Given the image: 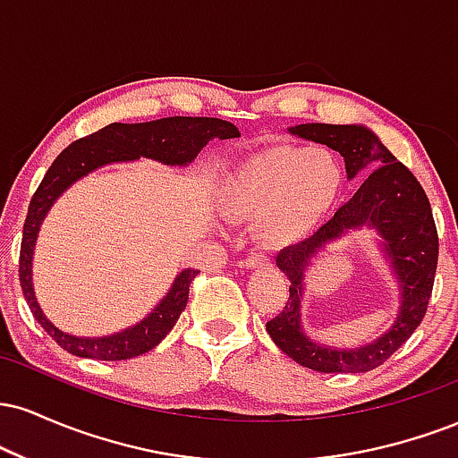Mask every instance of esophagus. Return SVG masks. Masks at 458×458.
I'll list each match as a JSON object with an SVG mask.
<instances>
[{
  "instance_id": "34e87169",
  "label": "esophagus",
  "mask_w": 458,
  "mask_h": 458,
  "mask_svg": "<svg viewBox=\"0 0 458 458\" xmlns=\"http://www.w3.org/2000/svg\"><path fill=\"white\" fill-rule=\"evenodd\" d=\"M269 265V259L267 256H247L243 260V267L247 269H262V267Z\"/></svg>"
}]
</instances>
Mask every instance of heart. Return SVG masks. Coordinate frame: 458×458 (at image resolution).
<instances>
[{"label": "heart", "mask_w": 458, "mask_h": 458, "mask_svg": "<svg viewBox=\"0 0 458 458\" xmlns=\"http://www.w3.org/2000/svg\"><path fill=\"white\" fill-rule=\"evenodd\" d=\"M343 185V161L327 146H269L225 174L219 202L228 217L254 222L260 245L282 250L318 228Z\"/></svg>", "instance_id": "b5f03b06"}]
</instances>
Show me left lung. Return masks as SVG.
Returning a JSON list of instances; mask_svg holds the SVG:
<instances>
[{
  "label": "left lung",
  "mask_w": 458,
  "mask_h": 458,
  "mask_svg": "<svg viewBox=\"0 0 458 458\" xmlns=\"http://www.w3.org/2000/svg\"><path fill=\"white\" fill-rule=\"evenodd\" d=\"M288 131L338 150L344 157L346 178L366 181L310 239L277 254L276 265L286 273L291 295L282 312L267 323V331L284 353L310 370L368 372L396 353L427 314L439 254L433 211L418 178L364 124L306 123ZM361 227L375 229L380 236L377 246L402 299L399 314L393 327L372 344L355 350L320 345L309 338L301 323L305 271L325 246Z\"/></svg>",
  "instance_id": "1"
}]
</instances>
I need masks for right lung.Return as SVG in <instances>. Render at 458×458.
Instances as JSON below:
<instances>
[{"label": "right lung", "mask_w": 458, "mask_h": 458, "mask_svg": "<svg viewBox=\"0 0 458 458\" xmlns=\"http://www.w3.org/2000/svg\"><path fill=\"white\" fill-rule=\"evenodd\" d=\"M239 129L233 123H225V120L174 115V118H161L152 120V123L107 124V127L88 135V138L72 141L68 148L57 155V159L51 163L43 182L36 189L34 198L30 202L28 217H25L23 224V241H21L19 280L34 318L62 349L77 357L101 361L129 360V357H138L146 351L155 349L170 334L181 312L185 310L189 284L193 282V277L199 271L182 269L178 273L170 291L157 303L148 317H144L140 323L131 325L127 329L115 331V334L109 335H92V338L90 335L66 334L47 318L43 308L38 306L34 282H31V260H34L36 239H38L40 225H43L47 213L51 211L55 199L72 182H77L79 178L88 176L103 165L135 161L144 157V159L159 161L163 165L187 167L211 140H233L239 138Z\"/></svg>", "instance_id": "1"}]
</instances>
